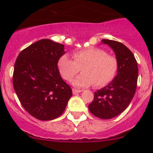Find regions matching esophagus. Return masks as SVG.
Here are the masks:
<instances>
[{"mask_svg":"<svg viewBox=\"0 0 153 153\" xmlns=\"http://www.w3.org/2000/svg\"><path fill=\"white\" fill-rule=\"evenodd\" d=\"M81 91H82V90L77 89H72V93H73V94H77V93L81 92Z\"/></svg>","mask_w":153,"mask_h":153,"instance_id":"34e87169","label":"esophagus"}]
</instances>
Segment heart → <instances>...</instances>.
I'll return each instance as SVG.
<instances>
[{
    "label": "heart",
    "mask_w": 153,
    "mask_h": 153,
    "mask_svg": "<svg viewBox=\"0 0 153 153\" xmlns=\"http://www.w3.org/2000/svg\"><path fill=\"white\" fill-rule=\"evenodd\" d=\"M74 60L67 55L58 60V68L64 80L70 81L81 69L83 73L72 81L77 87H87L94 84L102 87L110 83L119 70L118 59L101 48H89L72 53Z\"/></svg>",
    "instance_id": "1"
}]
</instances>
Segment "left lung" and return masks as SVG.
Returning <instances> with one entry per match:
<instances>
[{"label":"left lung","mask_w":153,"mask_h":153,"mask_svg":"<svg viewBox=\"0 0 153 153\" xmlns=\"http://www.w3.org/2000/svg\"><path fill=\"white\" fill-rule=\"evenodd\" d=\"M102 42L114 51L119 70L113 81L94 92L89 110L98 118L108 120L121 114L129 105L136 92L139 69L134 55L125 45L105 39Z\"/></svg>","instance_id":"obj_1"}]
</instances>
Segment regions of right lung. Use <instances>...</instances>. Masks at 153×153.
Returning a JSON list of instances; mask_svg holds the SVG:
<instances>
[{
    "instance_id": "obj_1",
    "label": "right lung",
    "mask_w": 153,
    "mask_h": 153,
    "mask_svg": "<svg viewBox=\"0 0 153 153\" xmlns=\"http://www.w3.org/2000/svg\"><path fill=\"white\" fill-rule=\"evenodd\" d=\"M64 45L44 39L19 53L14 64L13 86L28 114L42 121L62 114L72 95V89L62 79L58 60L64 54Z\"/></svg>"
}]
</instances>
